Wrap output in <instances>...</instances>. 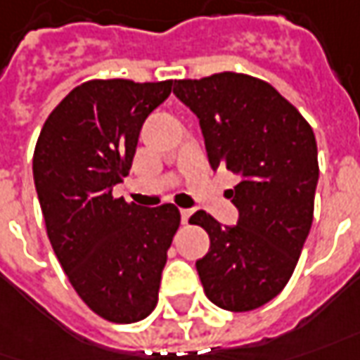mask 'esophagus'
Wrapping results in <instances>:
<instances>
[{
    "label": "esophagus",
    "mask_w": 360,
    "mask_h": 360,
    "mask_svg": "<svg viewBox=\"0 0 360 360\" xmlns=\"http://www.w3.org/2000/svg\"><path fill=\"white\" fill-rule=\"evenodd\" d=\"M191 214H193V211H191V209H181V221L187 224L191 219Z\"/></svg>",
    "instance_id": "1"
}]
</instances>
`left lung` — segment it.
Here are the masks:
<instances>
[{
    "label": "left lung",
    "instance_id": "obj_1",
    "mask_svg": "<svg viewBox=\"0 0 360 360\" xmlns=\"http://www.w3.org/2000/svg\"><path fill=\"white\" fill-rule=\"evenodd\" d=\"M173 94L199 118L212 169L240 177L229 189L238 222L222 226L197 211L191 224L209 232L197 260L207 297L226 311H250L290 282L314 222L317 143L297 108L260 78L219 72L175 80Z\"/></svg>",
    "mask_w": 360,
    "mask_h": 360
}]
</instances>
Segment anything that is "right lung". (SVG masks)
I'll list each match as a JSON object with an SVG mask.
<instances>
[{
    "mask_svg": "<svg viewBox=\"0 0 360 360\" xmlns=\"http://www.w3.org/2000/svg\"><path fill=\"white\" fill-rule=\"evenodd\" d=\"M173 80H88L46 118L33 179L46 234L80 300L112 323H136L158 305L161 272L179 229L175 205L153 209L116 199L139 129Z\"/></svg>",
    "mask_w": 360,
    "mask_h": 360,
    "instance_id": "right-lung-1",
    "label": "right lung"
}]
</instances>
